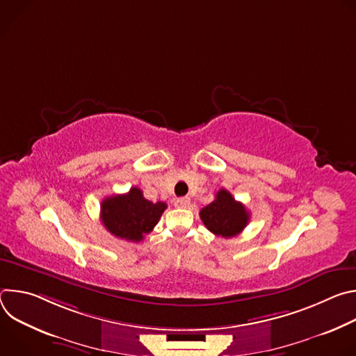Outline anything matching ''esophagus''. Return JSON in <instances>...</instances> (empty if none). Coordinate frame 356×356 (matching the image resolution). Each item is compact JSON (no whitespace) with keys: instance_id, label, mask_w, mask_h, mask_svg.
Returning a JSON list of instances; mask_svg holds the SVG:
<instances>
[{"instance_id":"esophagus-1","label":"esophagus","mask_w":356,"mask_h":356,"mask_svg":"<svg viewBox=\"0 0 356 356\" xmlns=\"http://www.w3.org/2000/svg\"><path fill=\"white\" fill-rule=\"evenodd\" d=\"M190 204V198L188 197H179L176 201H175V206L179 207V209H184Z\"/></svg>"}]
</instances>
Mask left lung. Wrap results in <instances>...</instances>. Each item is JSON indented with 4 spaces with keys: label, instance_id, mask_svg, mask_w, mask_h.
I'll use <instances>...</instances> for the list:
<instances>
[{
    "label": "left lung",
    "instance_id": "obj_1",
    "mask_svg": "<svg viewBox=\"0 0 356 356\" xmlns=\"http://www.w3.org/2000/svg\"><path fill=\"white\" fill-rule=\"evenodd\" d=\"M200 218L214 235L232 238L243 231L249 222L250 214L229 191L221 188L216 194V200L201 209Z\"/></svg>",
    "mask_w": 356,
    "mask_h": 356
}]
</instances>
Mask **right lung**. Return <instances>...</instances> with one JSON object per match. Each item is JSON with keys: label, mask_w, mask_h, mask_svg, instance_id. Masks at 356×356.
<instances>
[{"label": "right lung", "mask_w": 356, "mask_h": 356, "mask_svg": "<svg viewBox=\"0 0 356 356\" xmlns=\"http://www.w3.org/2000/svg\"><path fill=\"white\" fill-rule=\"evenodd\" d=\"M166 207V202H152L143 197L140 188L132 187L125 194L103 200L101 221L114 236L139 242L155 228Z\"/></svg>", "instance_id": "1"}]
</instances>
